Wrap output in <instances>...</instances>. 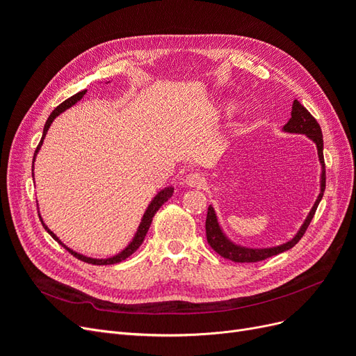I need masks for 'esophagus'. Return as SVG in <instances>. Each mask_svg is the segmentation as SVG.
<instances>
[{
  "label": "esophagus",
  "instance_id": "esophagus-1",
  "mask_svg": "<svg viewBox=\"0 0 356 356\" xmlns=\"http://www.w3.org/2000/svg\"><path fill=\"white\" fill-rule=\"evenodd\" d=\"M204 177L197 172H191V174L186 175V184L190 187H202L204 184Z\"/></svg>",
  "mask_w": 356,
  "mask_h": 356
}]
</instances>
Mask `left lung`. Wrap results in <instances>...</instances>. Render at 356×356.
I'll use <instances>...</instances> for the list:
<instances>
[{"mask_svg": "<svg viewBox=\"0 0 356 356\" xmlns=\"http://www.w3.org/2000/svg\"><path fill=\"white\" fill-rule=\"evenodd\" d=\"M285 132H294V134H305L310 139H314L316 147H318V154L319 160L322 163V179H321V195L316 200V203L312 208L309 217L306 218L305 224L301 225L300 232L296 234V238L293 241H289L281 246L276 248H268V250H248V248H241L233 245L230 241L225 239V236L220 230V225L217 222V217H215L213 209L209 207L208 215H207V239L208 243L211 245L212 250L217 252L218 255L227 258V260H232L234 263H257V261H263L266 258H270L273 255L281 254L284 251H288L293 248L301 238H303L309 224L314 218V215L316 212L318 204L324 196V190H325V161H324V139H322V131L321 126L316 122V118L312 115L303 105H301L297 99L293 102V111H291V118L289 122L284 126Z\"/></svg>", "mask_w": 356, "mask_h": 356, "instance_id": "1", "label": "left lung"}]
</instances>
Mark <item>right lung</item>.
<instances>
[{
  "instance_id": "obj_1",
  "label": "right lung",
  "mask_w": 356,
  "mask_h": 356,
  "mask_svg": "<svg viewBox=\"0 0 356 356\" xmlns=\"http://www.w3.org/2000/svg\"><path fill=\"white\" fill-rule=\"evenodd\" d=\"M84 93H86V90H81V92H79V93H75V95H72L71 98H68L67 101H63L60 105H58L55 110L51 111V114L49 115V118H47V122H46V124H44V131H42V136H41V141H40V144H38V147L35 148V153H34V160H35V156H37V153H38V149H40V147H41V144H42V139H44V136H46V134H47V131H49V127H50V124H51V122L55 120L56 118V115H59L62 111H65L67 108H70L71 105H74L75 102L77 101H80L83 96H84ZM32 160V161H34ZM172 195H174V188L172 187H169V188H165V190H161L159 195L153 199V202L149 203V207H148V209L145 211V213H144V218H143V222L139 224V229H138V232H136V234H135V238H134V241L131 242V245H129L124 251H122L120 254H117L115 257H113V258H106V260H96V258H89V257H84V255H81V254H77V252H74V251H71L70 248H67L65 245V250L68 251V252H71V255H74L75 258H79V260H81V261H84V263H89V264H96V266H105V264H115V263H120V261H123V260H126L127 257H131L139 246L143 245V242H144V239H145V236H147V232H148V229H149V225H152V221H153V217L156 215V212L160 209V207L161 204H163L165 202H168L170 197H172ZM42 222V221H41ZM42 227H44L47 232H49V234L51 236L53 239L55 241H58L59 243H62L55 234H53L47 227H46V224H42Z\"/></svg>"
}]
</instances>
